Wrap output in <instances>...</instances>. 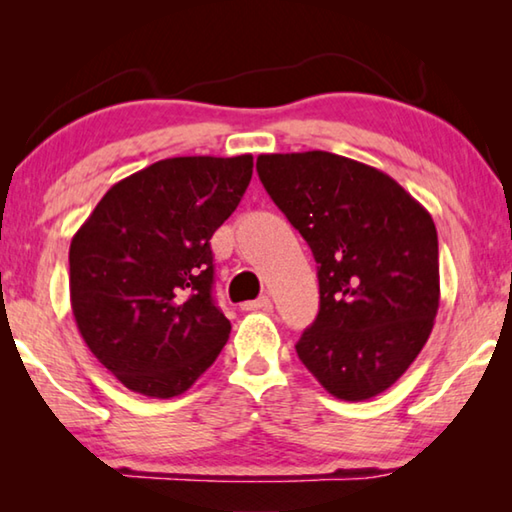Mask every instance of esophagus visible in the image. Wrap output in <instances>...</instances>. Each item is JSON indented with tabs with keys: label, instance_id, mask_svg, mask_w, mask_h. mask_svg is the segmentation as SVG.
I'll use <instances>...</instances> for the list:
<instances>
[{
	"label": "esophagus",
	"instance_id": "34e87169",
	"mask_svg": "<svg viewBox=\"0 0 512 512\" xmlns=\"http://www.w3.org/2000/svg\"><path fill=\"white\" fill-rule=\"evenodd\" d=\"M271 307L273 305H271V298H268V296H262V298L250 300V302H244V305H241V309H244V311H268Z\"/></svg>",
	"mask_w": 512,
	"mask_h": 512
}]
</instances>
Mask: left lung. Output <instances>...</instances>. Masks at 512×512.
I'll return each instance as SVG.
<instances>
[{"mask_svg":"<svg viewBox=\"0 0 512 512\" xmlns=\"http://www.w3.org/2000/svg\"><path fill=\"white\" fill-rule=\"evenodd\" d=\"M257 173L318 264L320 309L296 343L300 361L339 400L384 393L438 314L431 214L384 171L336 153L259 155Z\"/></svg>","mask_w":512,"mask_h":512,"instance_id":"1","label":"left lung"}]
</instances>
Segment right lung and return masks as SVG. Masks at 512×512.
<instances>
[{"instance_id":"right-lung-1","label":"right lung","mask_w":512,"mask_h":512,"mask_svg":"<svg viewBox=\"0 0 512 512\" xmlns=\"http://www.w3.org/2000/svg\"><path fill=\"white\" fill-rule=\"evenodd\" d=\"M253 155L160 160L112 185L69 246V298L90 352L128 391L169 400L230 336L210 239L237 210Z\"/></svg>"}]
</instances>
